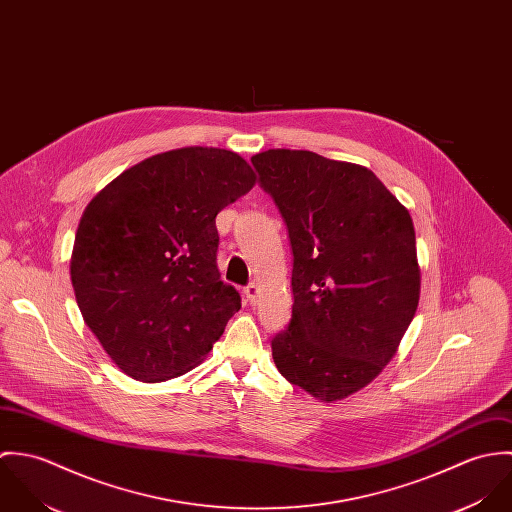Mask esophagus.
I'll use <instances>...</instances> for the list:
<instances>
[{"instance_id": "1", "label": "esophagus", "mask_w": 512, "mask_h": 512, "mask_svg": "<svg viewBox=\"0 0 512 512\" xmlns=\"http://www.w3.org/2000/svg\"><path fill=\"white\" fill-rule=\"evenodd\" d=\"M244 295H246V299H248L250 303H256V299H258V286H256V284L246 286V288H244Z\"/></svg>"}]
</instances>
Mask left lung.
Listing matches in <instances>:
<instances>
[{
  "instance_id": "8db88e82",
  "label": "left lung",
  "mask_w": 512,
  "mask_h": 512,
  "mask_svg": "<svg viewBox=\"0 0 512 512\" xmlns=\"http://www.w3.org/2000/svg\"><path fill=\"white\" fill-rule=\"evenodd\" d=\"M252 165L293 252L292 319L272 339L274 363L323 402L347 398L390 363L418 309L412 217L363 165L301 149Z\"/></svg>"
}]
</instances>
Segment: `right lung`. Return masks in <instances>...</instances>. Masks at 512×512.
Instances as JSON below:
<instances>
[{
	"mask_svg": "<svg viewBox=\"0 0 512 512\" xmlns=\"http://www.w3.org/2000/svg\"><path fill=\"white\" fill-rule=\"evenodd\" d=\"M256 183L234 151L181 147L147 157L106 185L74 236L78 309L128 376L189 372L240 309L220 280L217 215Z\"/></svg>",
	"mask_w": 512,
	"mask_h": 512,
	"instance_id": "add662e5",
	"label": "right lung"
}]
</instances>
